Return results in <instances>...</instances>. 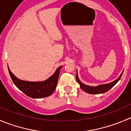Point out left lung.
<instances>
[{
	"label": "left lung",
	"instance_id": "left-lung-1",
	"mask_svg": "<svg viewBox=\"0 0 131 131\" xmlns=\"http://www.w3.org/2000/svg\"><path fill=\"white\" fill-rule=\"evenodd\" d=\"M122 73H121V75H120V77L117 79L115 81H113V82H110L108 84H101L97 86H88V85L84 84L82 82H81L80 81V80L79 79L78 75H76V80H77V82L80 84V87L82 89L83 91H84L85 92L88 93L90 94H100V93H104L106 92V91H109L113 86H115L118 82L119 80L121 78L122 75Z\"/></svg>",
	"mask_w": 131,
	"mask_h": 131
}]
</instances>
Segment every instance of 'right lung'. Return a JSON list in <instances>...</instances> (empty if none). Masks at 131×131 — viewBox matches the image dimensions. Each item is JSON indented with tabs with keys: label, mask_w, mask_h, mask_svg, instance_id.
<instances>
[{
	"label": "right lung",
	"mask_w": 131,
	"mask_h": 131,
	"mask_svg": "<svg viewBox=\"0 0 131 131\" xmlns=\"http://www.w3.org/2000/svg\"><path fill=\"white\" fill-rule=\"evenodd\" d=\"M62 66L56 70L55 73L45 81L29 82L18 79L9 70L8 71L11 78L15 86L28 96L33 99L44 98L51 95L58 84L60 70Z\"/></svg>",
	"instance_id": "add662e5"
}]
</instances>
